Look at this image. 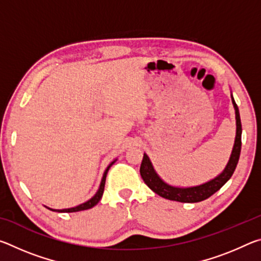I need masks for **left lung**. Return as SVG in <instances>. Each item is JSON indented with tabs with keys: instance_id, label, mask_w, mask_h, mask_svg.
Masks as SVG:
<instances>
[{
	"instance_id": "1",
	"label": "left lung",
	"mask_w": 261,
	"mask_h": 261,
	"mask_svg": "<svg viewBox=\"0 0 261 261\" xmlns=\"http://www.w3.org/2000/svg\"><path fill=\"white\" fill-rule=\"evenodd\" d=\"M231 101L233 108H235L236 115V137L230 158H229V161L226 168L222 170V173L219 174L216 177L212 178L208 182L202 183L200 185H196V187H174V185H170L165 182V180L158 175L151 160H149L148 155L146 153H144V158L140 166V175L141 178L144 179L145 184H146L153 192H155L162 198H166V199L174 201L199 202L207 199V198H210L212 194H214L216 191H219V190L230 179L233 171L236 169L242 147V123L240 110H238V107L235 100H233L232 94Z\"/></svg>"
}]
</instances>
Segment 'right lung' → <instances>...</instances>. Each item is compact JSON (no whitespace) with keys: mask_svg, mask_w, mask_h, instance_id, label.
<instances>
[{"mask_svg":"<svg viewBox=\"0 0 261 261\" xmlns=\"http://www.w3.org/2000/svg\"><path fill=\"white\" fill-rule=\"evenodd\" d=\"M117 159H115L114 161H112L109 163V166L106 168L103 176H102V179H101V183H100V187L98 189V191L94 194L93 197L91 198L90 200H87L85 202H83V204L78 205L76 207H71V208H63V210H54V208H50V207H47L48 210H50L53 212H59V213H73V212H79V211H85V210H90L92 207H94L98 202L100 201L101 198H102V194H103V190H105V184H106V177H107V174H108V170L109 168L112 167L115 162H116Z\"/></svg>","mask_w":261,"mask_h":261,"instance_id":"right-lung-1","label":"right lung"}]
</instances>
